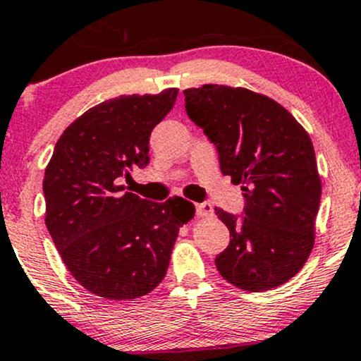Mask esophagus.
<instances>
[{
  "label": "esophagus",
  "instance_id": "obj_1",
  "mask_svg": "<svg viewBox=\"0 0 361 361\" xmlns=\"http://www.w3.org/2000/svg\"><path fill=\"white\" fill-rule=\"evenodd\" d=\"M214 212V207L209 204V202H204V204H197V215L198 217H209Z\"/></svg>",
  "mask_w": 361,
  "mask_h": 361
}]
</instances>
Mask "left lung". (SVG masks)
<instances>
[{"label": "left lung", "mask_w": 361, "mask_h": 361, "mask_svg": "<svg viewBox=\"0 0 361 361\" xmlns=\"http://www.w3.org/2000/svg\"><path fill=\"white\" fill-rule=\"evenodd\" d=\"M183 94L188 117L217 147L222 175L243 185L246 198L241 219L215 209L231 233L215 267L250 292L287 283L316 239L321 178L312 140L280 103L251 90L204 85Z\"/></svg>", "instance_id": "8db88e82"}]
</instances>
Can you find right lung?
Masks as SVG:
<instances>
[{
  "mask_svg": "<svg viewBox=\"0 0 361 361\" xmlns=\"http://www.w3.org/2000/svg\"><path fill=\"white\" fill-rule=\"evenodd\" d=\"M176 88L111 98L62 132L45 168V226L78 283L106 300L154 290L168 271L180 227L195 207L123 192L122 178L149 163V137L173 109Z\"/></svg>",
  "mask_w": 361,
  "mask_h": 361,
  "instance_id": "1",
  "label": "right lung"
}]
</instances>
